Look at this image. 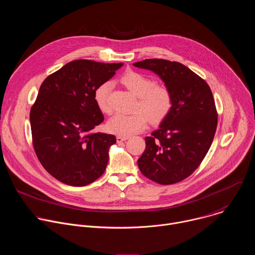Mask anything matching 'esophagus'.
I'll use <instances>...</instances> for the list:
<instances>
[{
    "mask_svg": "<svg viewBox=\"0 0 255 255\" xmlns=\"http://www.w3.org/2000/svg\"><path fill=\"white\" fill-rule=\"evenodd\" d=\"M129 137H124V136H117V142H122L127 140Z\"/></svg>",
    "mask_w": 255,
    "mask_h": 255,
    "instance_id": "obj_1",
    "label": "esophagus"
}]
</instances>
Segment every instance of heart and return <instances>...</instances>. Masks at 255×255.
I'll return each instance as SVG.
<instances>
[{"label": "heart", "instance_id": "obj_1", "mask_svg": "<svg viewBox=\"0 0 255 255\" xmlns=\"http://www.w3.org/2000/svg\"><path fill=\"white\" fill-rule=\"evenodd\" d=\"M121 83L136 97H138L136 113L116 114L107 124L108 130L118 136L128 137L143 131L147 127L148 119L152 123L163 121L171 111L173 97L165 85H154V81L137 71H127L121 77ZM112 83L105 82L98 86L94 92V99L99 110L104 114H110L112 109L109 96Z\"/></svg>", "mask_w": 255, "mask_h": 255}]
</instances>
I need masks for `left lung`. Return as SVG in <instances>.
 <instances>
[{
  "label": "left lung",
  "instance_id": "1",
  "mask_svg": "<svg viewBox=\"0 0 255 255\" xmlns=\"http://www.w3.org/2000/svg\"><path fill=\"white\" fill-rule=\"evenodd\" d=\"M133 65L155 72L173 97L168 116L145 137L139 169L157 184H176L199 167L211 147L218 123L212 91L201 77L176 61L151 58Z\"/></svg>",
  "mask_w": 255,
  "mask_h": 255
}]
</instances>
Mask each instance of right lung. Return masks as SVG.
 <instances>
[{
  "instance_id": "right-lung-1",
  "label": "right lung",
  "mask_w": 255,
  "mask_h": 255,
  "mask_svg": "<svg viewBox=\"0 0 255 255\" xmlns=\"http://www.w3.org/2000/svg\"><path fill=\"white\" fill-rule=\"evenodd\" d=\"M122 65L74 60L40 86L30 111L33 147L42 166L65 185L87 186L106 169L116 137L92 132L104 121L94 92Z\"/></svg>"
}]
</instances>
